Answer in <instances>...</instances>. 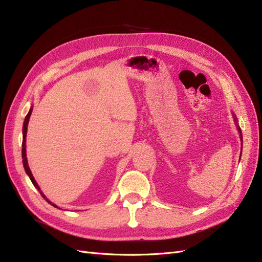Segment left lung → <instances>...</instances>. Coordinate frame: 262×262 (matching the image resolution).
<instances>
[{
	"label": "left lung",
	"mask_w": 262,
	"mask_h": 262,
	"mask_svg": "<svg viewBox=\"0 0 262 262\" xmlns=\"http://www.w3.org/2000/svg\"><path fill=\"white\" fill-rule=\"evenodd\" d=\"M234 121H235V123H237V120H235V118H234ZM237 126H238V124H237ZM238 131L240 132V140H241V142H242V135H241V130H240V127L238 126ZM241 146H242V143H241ZM242 149V148H241Z\"/></svg>",
	"instance_id": "1"
}]
</instances>
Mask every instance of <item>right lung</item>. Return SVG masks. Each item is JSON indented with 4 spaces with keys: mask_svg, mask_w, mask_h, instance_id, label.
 <instances>
[{
    "mask_svg": "<svg viewBox=\"0 0 262 262\" xmlns=\"http://www.w3.org/2000/svg\"><path fill=\"white\" fill-rule=\"evenodd\" d=\"M32 110H33V106H31V109H30V111H29V113L27 114V117H25V120H24V123H23V141H22V159H23V167H24V169H25V172H27V174L29 176V178L31 179V181H32V183H33V186L40 191V193H41V195L44 198V199L47 200V202H49L50 205H52L53 207H55V208H57L54 203H52L51 202L48 198L44 195V193L42 192L41 191V189H40V187L37 186V183H36V181H35V179H34V177H33V174H32V172H31V170H30V168H29V164H28V159H27V153H25V151H27V149H25V139H27V132H28V124H29V120H30V117H31V113H32Z\"/></svg>",
    "mask_w": 262,
    "mask_h": 262,
    "instance_id": "right-lung-1",
    "label": "right lung"
}]
</instances>
